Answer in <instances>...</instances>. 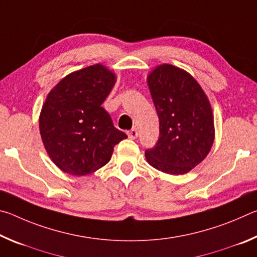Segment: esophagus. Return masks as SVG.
<instances>
[{
	"label": "esophagus",
	"mask_w": 257,
	"mask_h": 257,
	"mask_svg": "<svg viewBox=\"0 0 257 257\" xmlns=\"http://www.w3.org/2000/svg\"><path fill=\"white\" fill-rule=\"evenodd\" d=\"M127 134H128V137L132 139H136L138 137V130L136 128H133L132 130H129Z\"/></svg>",
	"instance_id": "1"
}]
</instances>
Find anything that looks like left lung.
<instances>
[{
    "instance_id": "8db88e82",
    "label": "left lung",
    "mask_w": 257,
    "mask_h": 257,
    "mask_svg": "<svg viewBox=\"0 0 257 257\" xmlns=\"http://www.w3.org/2000/svg\"><path fill=\"white\" fill-rule=\"evenodd\" d=\"M160 121L156 144L145 151L147 162L169 175H184L210 152L214 123L210 102L188 72L171 64L147 78Z\"/></svg>"
}]
</instances>
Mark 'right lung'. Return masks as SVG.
<instances>
[{
	"mask_svg": "<svg viewBox=\"0 0 257 257\" xmlns=\"http://www.w3.org/2000/svg\"><path fill=\"white\" fill-rule=\"evenodd\" d=\"M114 82L115 76L96 64L70 73L51 90L40 130L47 153L62 171L85 176L98 170L127 138L101 106Z\"/></svg>",
	"mask_w": 257,
	"mask_h": 257,
	"instance_id": "right-lung-1",
	"label": "right lung"
}]
</instances>
